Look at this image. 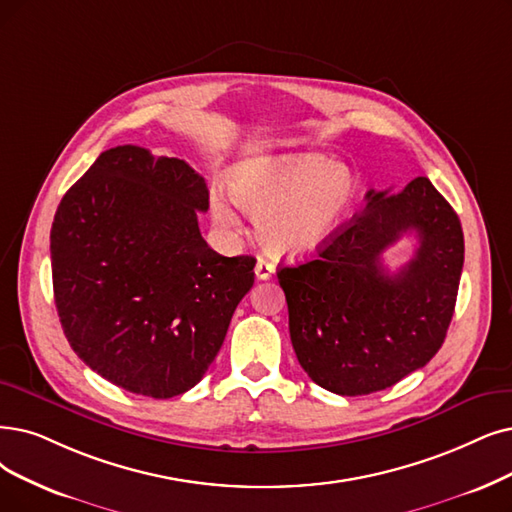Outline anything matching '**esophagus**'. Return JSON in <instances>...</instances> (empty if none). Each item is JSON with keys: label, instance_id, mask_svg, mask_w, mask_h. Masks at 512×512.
<instances>
[{"label": "esophagus", "instance_id": "34e87169", "mask_svg": "<svg viewBox=\"0 0 512 512\" xmlns=\"http://www.w3.org/2000/svg\"><path fill=\"white\" fill-rule=\"evenodd\" d=\"M256 277L258 279H271L273 275H275V264L271 262V260H267V258H258V262H256Z\"/></svg>", "mask_w": 512, "mask_h": 512}]
</instances>
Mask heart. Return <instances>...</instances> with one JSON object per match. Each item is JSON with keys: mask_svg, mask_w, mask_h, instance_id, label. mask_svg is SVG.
Masks as SVG:
<instances>
[{"mask_svg": "<svg viewBox=\"0 0 512 512\" xmlns=\"http://www.w3.org/2000/svg\"><path fill=\"white\" fill-rule=\"evenodd\" d=\"M237 206L256 218L260 243L275 256L302 258L327 248L346 227L357 199L355 174L323 155L294 153L243 161L227 176ZM216 227L235 233L237 212L212 199Z\"/></svg>", "mask_w": 512, "mask_h": 512, "instance_id": "obj_1", "label": "heart"}]
</instances>
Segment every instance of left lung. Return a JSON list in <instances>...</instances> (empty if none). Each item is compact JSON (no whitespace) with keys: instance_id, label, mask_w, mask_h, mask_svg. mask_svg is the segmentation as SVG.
<instances>
[{"instance_id":"1","label":"left lung","mask_w":512,"mask_h":512,"mask_svg":"<svg viewBox=\"0 0 512 512\" xmlns=\"http://www.w3.org/2000/svg\"><path fill=\"white\" fill-rule=\"evenodd\" d=\"M365 201L313 260L277 271L298 363L315 384L346 397L384 391L435 357L464 264L460 218L428 178L397 195L372 189ZM410 230L417 254L388 274L379 256Z\"/></svg>"}]
</instances>
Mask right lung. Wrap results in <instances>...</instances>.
Here are the masks:
<instances>
[{
	"mask_svg": "<svg viewBox=\"0 0 512 512\" xmlns=\"http://www.w3.org/2000/svg\"><path fill=\"white\" fill-rule=\"evenodd\" d=\"M210 193L187 161L124 145L100 153L65 193L50 231L60 325L90 370L130 393L170 399L208 372L252 256H220L199 233Z\"/></svg>",
	"mask_w": 512,
	"mask_h": 512,
	"instance_id": "add662e5",
	"label": "right lung"
}]
</instances>
